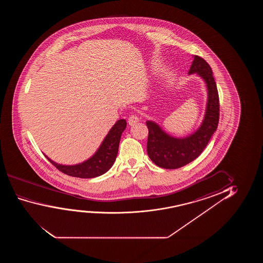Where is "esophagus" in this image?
Here are the masks:
<instances>
[{
  "label": "esophagus",
  "mask_w": 263,
  "mask_h": 263,
  "mask_svg": "<svg viewBox=\"0 0 263 263\" xmlns=\"http://www.w3.org/2000/svg\"><path fill=\"white\" fill-rule=\"evenodd\" d=\"M139 121V118L137 115H131L128 119V124L130 126H134L135 124H137Z\"/></svg>",
  "instance_id": "1"
}]
</instances>
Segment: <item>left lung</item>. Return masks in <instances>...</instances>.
Masks as SVG:
<instances>
[{"instance_id": "obj_1", "label": "left lung", "mask_w": 263, "mask_h": 263, "mask_svg": "<svg viewBox=\"0 0 263 263\" xmlns=\"http://www.w3.org/2000/svg\"><path fill=\"white\" fill-rule=\"evenodd\" d=\"M189 74L197 73L205 82L208 101L201 125L194 133L174 137L157 123L147 120V154L155 164L164 169H178L198 158L215 133L219 120V97L212 70L203 58L194 55Z\"/></svg>"}]
</instances>
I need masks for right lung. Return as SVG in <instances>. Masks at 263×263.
Masks as SVG:
<instances>
[{"instance_id": "obj_1", "label": "right lung", "mask_w": 263, "mask_h": 263, "mask_svg": "<svg viewBox=\"0 0 263 263\" xmlns=\"http://www.w3.org/2000/svg\"><path fill=\"white\" fill-rule=\"evenodd\" d=\"M126 127L125 119L118 120L108 131V135L105 137L104 140L102 141L95 154L86 161L78 164L63 165L52 161L47 155H45V156L54 167H57V169L69 176L83 179L101 176L107 173L115 162L119 152V141Z\"/></svg>"}]
</instances>
